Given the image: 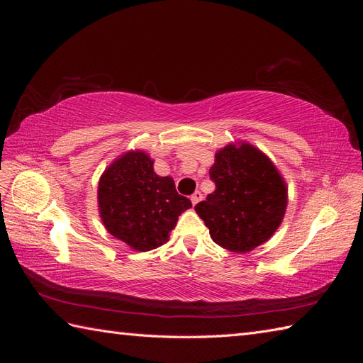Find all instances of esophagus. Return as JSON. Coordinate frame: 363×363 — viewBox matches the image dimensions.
Returning a JSON list of instances; mask_svg holds the SVG:
<instances>
[{
    "label": "esophagus",
    "mask_w": 363,
    "mask_h": 363,
    "mask_svg": "<svg viewBox=\"0 0 363 363\" xmlns=\"http://www.w3.org/2000/svg\"><path fill=\"white\" fill-rule=\"evenodd\" d=\"M201 199H203V194H201L200 191H195V192L191 195V201H192L194 206H195L196 203H200Z\"/></svg>",
    "instance_id": "obj_1"
}]
</instances>
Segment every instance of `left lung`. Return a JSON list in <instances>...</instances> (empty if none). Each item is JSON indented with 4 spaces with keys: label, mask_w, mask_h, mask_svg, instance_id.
I'll list each match as a JSON object with an SVG mask.
<instances>
[{
    "label": "left lung",
    "mask_w": 363,
    "mask_h": 363,
    "mask_svg": "<svg viewBox=\"0 0 363 363\" xmlns=\"http://www.w3.org/2000/svg\"><path fill=\"white\" fill-rule=\"evenodd\" d=\"M215 191L195 206L213 242L233 252L259 247L280 225L286 184L271 160L248 144L227 145L208 171Z\"/></svg>",
    "instance_id": "left-lung-1"
}]
</instances>
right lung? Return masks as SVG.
Instances as JSON below:
<instances>
[{
    "label": "right lung",
    "instance_id": "obj_1",
    "mask_svg": "<svg viewBox=\"0 0 363 363\" xmlns=\"http://www.w3.org/2000/svg\"><path fill=\"white\" fill-rule=\"evenodd\" d=\"M98 204L108 233L138 251L167 242L179 216L192 206L171 177H159L142 151L127 152L104 171Z\"/></svg>",
    "mask_w": 363,
    "mask_h": 363
}]
</instances>
